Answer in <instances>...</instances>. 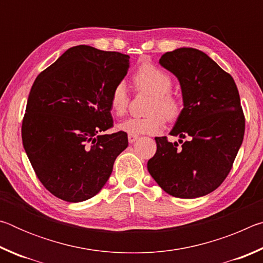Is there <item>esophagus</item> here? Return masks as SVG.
Returning <instances> with one entry per match:
<instances>
[{
  "label": "esophagus",
  "instance_id": "1",
  "mask_svg": "<svg viewBox=\"0 0 263 263\" xmlns=\"http://www.w3.org/2000/svg\"><path fill=\"white\" fill-rule=\"evenodd\" d=\"M127 138H128V142H130V144H133V142H135L138 138H139V136H137V135H128L127 136Z\"/></svg>",
  "mask_w": 263,
  "mask_h": 263
}]
</instances>
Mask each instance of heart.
<instances>
[{"instance_id":"obj_1","label":"heart","mask_w":263,"mask_h":263,"mask_svg":"<svg viewBox=\"0 0 263 263\" xmlns=\"http://www.w3.org/2000/svg\"><path fill=\"white\" fill-rule=\"evenodd\" d=\"M137 91L152 95L145 117H132L119 124L118 128L128 135H154L163 127L164 121L175 123L183 114V102L171 91L173 80L167 72L152 64H144L132 75ZM130 104L126 86L116 83L110 92V106L114 114L122 117Z\"/></svg>"}]
</instances>
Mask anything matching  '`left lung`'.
Segmentation results:
<instances>
[{
	"mask_svg": "<svg viewBox=\"0 0 263 263\" xmlns=\"http://www.w3.org/2000/svg\"><path fill=\"white\" fill-rule=\"evenodd\" d=\"M160 65L179 79L183 114L169 141L155 137L157 153L147 169L167 194L196 198L212 193L228 177L242 144L245 116L233 78L205 53L191 47L167 52Z\"/></svg>",
	"mask_w": 263,
	"mask_h": 263,
	"instance_id": "8db88e82",
	"label": "left lung"
}]
</instances>
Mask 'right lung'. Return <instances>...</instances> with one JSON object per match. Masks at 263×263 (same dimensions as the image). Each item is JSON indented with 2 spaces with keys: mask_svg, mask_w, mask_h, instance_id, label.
<instances>
[{
  "mask_svg": "<svg viewBox=\"0 0 263 263\" xmlns=\"http://www.w3.org/2000/svg\"><path fill=\"white\" fill-rule=\"evenodd\" d=\"M130 57L87 45L68 48L38 75L22 122V140L42 184L62 201L94 197L127 147L126 132L114 126L110 92Z\"/></svg>",
  "mask_w": 263,
  "mask_h": 263,
  "instance_id": "add662e5",
  "label": "right lung"
}]
</instances>
